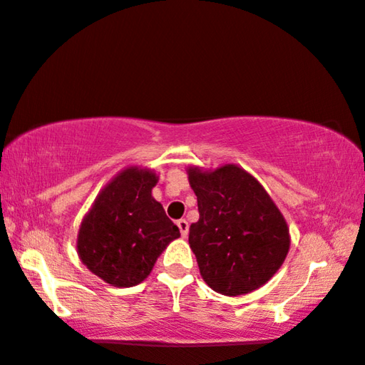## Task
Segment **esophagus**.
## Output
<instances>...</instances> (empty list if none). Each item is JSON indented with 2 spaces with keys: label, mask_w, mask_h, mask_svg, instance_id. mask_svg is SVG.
<instances>
[{
  "label": "esophagus",
  "mask_w": 365,
  "mask_h": 365,
  "mask_svg": "<svg viewBox=\"0 0 365 365\" xmlns=\"http://www.w3.org/2000/svg\"><path fill=\"white\" fill-rule=\"evenodd\" d=\"M177 225L180 228V233H182V237H187L188 235V222L185 220V218H180V220L177 222Z\"/></svg>",
  "instance_id": "1"
}]
</instances>
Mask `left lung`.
I'll list each match as a JSON object with an SVG mask.
<instances>
[{
	"mask_svg": "<svg viewBox=\"0 0 365 365\" xmlns=\"http://www.w3.org/2000/svg\"><path fill=\"white\" fill-rule=\"evenodd\" d=\"M197 195L198 222L190 244L210 289L242 295L264 285L287 257L290 239L284 217L257 180L237 165L215 172L188 170Z\"/></svg>",
	"mask_w": 365,
	"mask_h": 365,
	"instance_id": "obj_1",
	"label": "left lung"
}]
</instances>
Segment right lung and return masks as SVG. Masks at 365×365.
Instances as JSON below:
<instances>
[{
	"mask_svg": "<svg viewBox=\"0 0 365 365\" xmlns=\"http://www.w3.org/2000/svg\"><path fill=\"white\" fill-rule=\"evenodd\" d=\"M157 177L126 168L106 185L83 218L78 255L115 287H133L148 277L158 255L180 230L152 197Z\"/></svg>",
	"mask_w": 365,
	"mask_h": 365,
	"instance_id": "obj_1",
	"label": "right lung"
}]
</instances>
